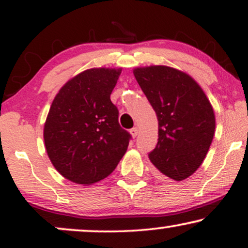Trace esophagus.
Listing matches in <instances>:
<instances>
[{"mask_svg": "<svg viewBox=\"0 0 248 248\" xmlns=\"http://www.w3.org/2000/svg\"><path fill=\"white\" fill-rule=\"evenodd\" d=\"M130 133H131L132 137L135 138V137H137V135H138V133H139V128H138V127H133V128H131Z\"/></svg>", "mask_w": 248, "mask_h": 248, "instance_id": "esophagus-1", "label": "esophagus"}]
</instances>
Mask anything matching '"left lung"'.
Here are the masks:
<instances>
[{
  "instance_id": "left-lung-1",
  "label": "left lung",
  "mask_w": 248,
  "mask_h": 248,
  "mask_svg": "<svg viewBox=\"0 0 248 248\" xmlns=\"http://www.w3.org/2000/svg\"><path fill=\"white\" fill-rule=\"evenodd\" d=\"M133 74L158 117V143L149 158L166 177L186 179L201 166L215 135L211 103L191 76L174 67H137Z\"/></svg>"
}]
</instances>
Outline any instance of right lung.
Returning <instances> with one entry per match:
<instances>
[{
  "mask_svg": "<svg viewBox=\"0 0 248 248\" xmlns=\"http://www.w3.org/2000/svg\"><path fill=\"white\" fill-rule=\"evenodd\" d=\"M122 69L93 67L67 81L44 126L49 160L69 181L91 185L106 178L127 150L131 135L110 100Z\"/></svg>",
  "mask_w": 248,
  "mask_h": 248,
  "instance_id": "right-lung-1",
  "label": "right lung"
}]
</instances>
